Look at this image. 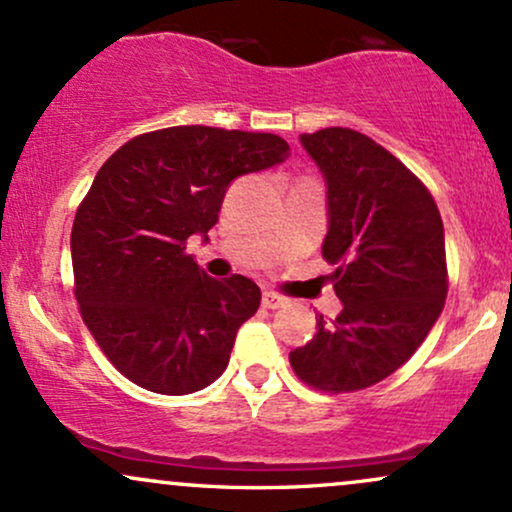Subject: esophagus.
Masks as SVG:
<instances>
[{
  "instance_id": "esophagus-1",
  "label": "esophagus",
  "mask_w": 512,
  "mask_h": 512,
  "mask_svg": "<svg viewBox=\"0 0 512 512\" xmlns=\"http://www.w3.org/2000/svg\"><path fill=\"white\" fill-rule=\"evenodd\" d=\"M262 305L269 310H276V308H281V305H286V298L279 296V293H274V291H264Z\"/></svg>"
}]
</instances>
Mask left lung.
<instances>
[{
	"label": "left lung",
	"mask_w": 512,
	"mask_h": 512,
	"mask_svg": "<svg viewBox=\"0 0 512 512\" xmlns=\"http://www.w3.org/2000/svg\"><path fill=\"white\" fill-rule=\"evenodd\" d=\"M327 187L322 257L342 313L289 358L303 383L354 392L392 375L436 325L448 296L445 231L431 192L366 134H301Z\"/></svg>",
	"instance_id": "8db88e82"
}]
</instances>
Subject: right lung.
Here are the masks:
<instances>
[{
    "mask_svg": "<svg viewBox=\"0 0 512 512\" xmlns=\"http://www.w3.org/2000/svg\"><path fill=\"white\" fill-rule=\"evenodd\" d=\"M289 151L276 134L185 125L134 137L98 170L72 228L76 301L132 383L190 395L226 370L260 286L240 274L211 279L185 255L187 238L209 240L231 182Z\"/></svg>",
    "mask_w": 512,
    "mask_h": 512,
    "instance_id": "1",
    "label": "right lung"
}]
</instances>
